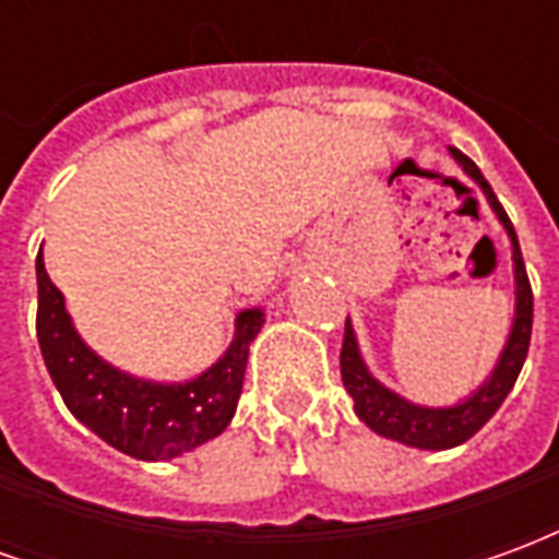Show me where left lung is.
<instances>
[{"mask_svg": "<svg viewBox=\"0 0 559 559\" xmlns=\"http://www.w3.org/2000/svg\"><path fill=\"white\" fill-rule=\"evenodd\" d=\"M449 152L461 164V170L479 185L481 194L491 203L497 218H500V224L509 233V242H512V263H515V320H512V332H509V341H506L500 359L493 365L491 377L469 399L457 401L452 407H421V404L401 399L399 392L383 386L368 371L362 353H359V344H356V332H353L350 320L344 326V347H341V380H344V389L350 392L353 404H356V416L371 431L380 433V437L399 440L404 445H416V449H452V445H461L464 440H469L473 433L479 431L481 425L500 411L506 395L515 386L518 374H521V365L527 359L530 332H533V290H530L527 269H524V257H521L515 227H512V221L506 215V209L500 206V200L491 191L488 179L481 176L479 167L464 152H457V148H449Z\"/></svg>", "mask_w": 559, "mask_h": 559, "instance_id": "1", "label": "left lung"}]
</instances>
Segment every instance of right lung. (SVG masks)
<instances>
[{"label":"right lung","mask_w":559,"mask_h":559,"mask_svg":"<svg viewBox=\"0 0 559 559\" xmlns=\"http://www.w3.org/2000/svg\"><path fill=\"white\" fill-rule=\"evenodd\" d=\"M38 344L66 407L90 431L140 461H170L209 443L230 425L242 395L248 347L263 308L236 314V335L218 362L185 383H152L119 371L86 347L38 251Z\"/></svg>","instance_id":"1"}]
</instances>
